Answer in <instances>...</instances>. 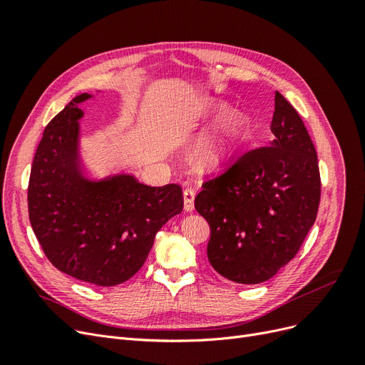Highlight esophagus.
Instances as JSON below:
<instances>
[{
    "label": "esophagus",
    "instance_id": "1",
    "mask_svg": "<svg viewBox=\"0 0 365 365\" xmlns=\"http://www.w3.org/2000/svg\"><path fill=\"white\" fill-rule=\"evenodd\" d=\"M195 189L193 187H185L184 189V210L185 212H192L195 208Z\"/></svg>",
    "mask_w": 365,
    "mask_h": 365
}]
</instances>
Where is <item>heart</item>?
I'll list each match as a JSON object with an SVG mask.
<instances>
[{
  "label": "heart",
  "instance_id": "b5f03b06",
  "mask_svg": "<svg viewBox=\"0 0 365 365\" xmlns=\"http://www.w3.org/2000/svg\"><path fill=\"white\" fill-rule=\"evenodd\" d=\"M248 134V120L235 114L231 115L222 129L207 135L195 149V160L204 169H215L227 163L242 145Z\"/></svg>",
  "mask_w": 365,
  "mask_h": 365
}]
</instances>
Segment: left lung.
<instances>
[{
    "mask_svg": "<svg viewBox=\"0 0 365 365\" xmlns=\"http://www.w3.org/2000/svg\"><path fill=\"white\" fill-rule=\"evenodd\" d=\"M269 145L251 149L202 182L195 208L210 225L208 262L244 284L269 280L295 257L318 213L322 180L311 135L275 91Z\"/></svg>",
    "mask_w": 365,
    "mask_h": 365,
    "instance_id": "1",
    "label": "left lung"
}]
</instances>
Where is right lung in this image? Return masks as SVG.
<instances>
[{
  "mask_svg": "<svg viewBox=\"0 0 365 365\" xmlns=\"http://www.w3.org/2000/svg\"><path fill=\"white\" fill-rule=\"evenodd\" d=\"M76 96L46 126L29 180V217L43 254L63 274L96 286L129 280L146 262L160 228L182 212L178 184L150 187L132 175L85 178L77 160Z\"/></svg>",
  "mask_w": 365,
  "mask_h": 365,
  "instance_id": "obj_1",
  "label": "right lung"
}]
</instances>
